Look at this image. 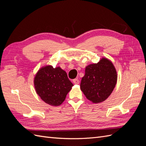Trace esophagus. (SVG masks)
Returning <instances> with one entry per match:
<instances>
[{"label":"esophagus","instance_id":"34e87169","mask_svg":"<svg viewBox=\"0 0 146 146\" xmlns=\"http://www.w3.org/2000/svg\"><path fill=\"white\" fill-rule=\"evenodd\" d=\"M73 83L74 84H76V85H78V84H79V80L78 78H75L73 80Z\"/></svg>","mask_w":146,"mask_h":146}]
</instances>
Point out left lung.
<instances>
[{"label": "left lung", "instance_id": "obj_1", "mask_svg": "<svg viewBox=\"0 0 146 146\" xmlns=\"http://www.w3.org/2000/svg\"><path fill=\"white\" fill-rule=\"evenodd\" d=\"M117 72L113 63L102 58L98 63L88 65L80 83L86 98L93 104L102 102L112 93L117 83Z\"/></svg>", "mask_w": 146, "mask_h": 146}]
</instances>
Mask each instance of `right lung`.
<instances>
[{
  "mask_svg": "<svg viewBox=\"0 0 146 146\" xmlns=\"http://www.w3.org/2000/svg\"><path fill=\"white\" fill-rule=\"evenodd\" d=\"M34 86L37 94L46 104L59 106L74 86L67 74L60 67L51 65L43 66L34 78Z\"/></svg>",
  "mask_w": 146,
  "mask_h": 146,
  "instance_id": "add662e5",
  "label": "right lung"
}]
</instances>
